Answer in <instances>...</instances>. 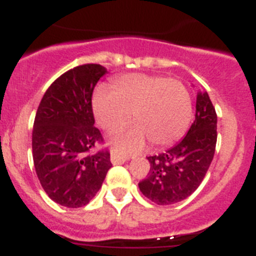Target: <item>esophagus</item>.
<instances>
[{
    "instance_id": "esophagus-1",
    "label": "esophagus",
    "mask_w": 256,
    "mask_h": 256,
    "mask_svg": "<svg viewBox=\"0 0 256 256\" xmlns=\"http://www.w3.org/2000/svg\"><path fill=\"white\" fill-rule=\"evenodd\" d=\"M128 160V156L126 155H120L119 152L116 151H112V162L114 165H119V164H123Z\"/></svg>"
}]
</instances>
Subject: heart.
I'll return each instance as SVG.
<instances>
[{
	"mask_svg": "<svg viewBox=\"0 0 256 256\" xmlns=\"http://www.w3.org/2000/svg\"><path fill=\"white\" fill-rule=\"evenodd\" d=\"M112 91L96 90L92 108L97 124L115 132L130 120L114 144L120 151L140 150L146 138L155 148L168 146L184 134L192 115L188 90L180 80L150 74H126L112 82Z\"/></svg>",
	"mask_w": 256,
	"mask_h": 256,
	"instance_id": "heart-1",
	"label": "heart"
}]
</instances>
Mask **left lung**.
<instances>
[{
  "label": "left lung",
  "instance_id": "left-lung-1",
  "mask_svg": "<svg viewBox=\"0 0 256 256\" xmlns=\"http://www.w3.org/2000/svg\"><path fill=\"white\" fill-rule=\"evenodd\" d=\"M216 144V112L206 91L196 97L195 122L182 141L159 155L148 156L150 172L138 183L141 192L158 205L180 202L205 178Z\"/></svg>",
  "mask_w": 256,
  "mask_h": 256
}]
</instances>
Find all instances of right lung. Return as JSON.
<instances>
[{"instance_id": "1", "label": "right lung", "mask_w": 256, "mask_h": 256, "mask_svg": "<svg viewBox=\"0 0 256 256\" xmlns=\"http://www.w3.org/2000/svg\"><path fill=\"white\" fill-rule=\"evenodd\" d=\"M106 74L98 64L68 70L40 100L33 124L36 173L48 198L66 208L87 205L112 166L100 130L94 126L92 94Z\"/></svg>"}]
</instances>
